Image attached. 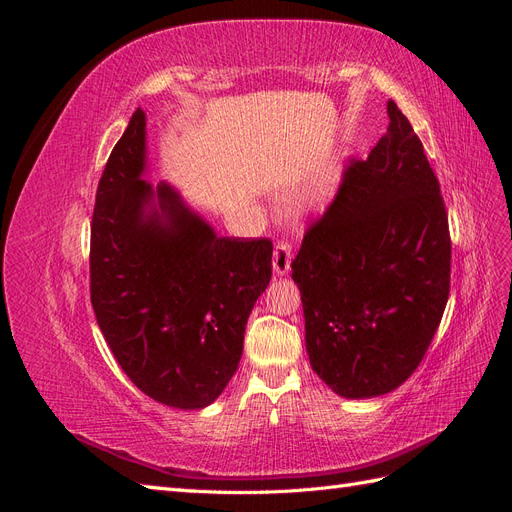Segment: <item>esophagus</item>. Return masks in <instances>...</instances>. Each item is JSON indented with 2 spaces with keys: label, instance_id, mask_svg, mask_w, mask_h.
I'll return each mask as SVG.
<instances>
[{
  "label": "esophagus",
  "instance_id": "esophagus-1",
  "mask_svg": "<svg viewBox=\"0 0 512 512\" xmlns=\"http://www.w3.org/2000/svg\"><path fill=\"white\" fill-rule=\"evenodd\" d=\"M292 262V247L286 241H277L273 247V273L286 275Z\"/></svg>",
  "mask_w": 512,
  "mask_h": 512
}]
</instances>
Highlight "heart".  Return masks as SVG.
<instances>
[{"label": "heart", "instance_id": "1", "mask_svg": "<svg viewBox=\"0 0 512 512\" xmlns=\"http://www.w3.org/2000/svg\"><path fill=\"white\" fill-rule=\"evenodd\" d=\"M335 185H337V173H335V170H327V173H322V177H318V181L314 183L312 194H309V200H312V203H316V205L324 203V200L331 198Z\"/></svg>", "mask_w": 512, "mask_h": 512}]
</instances>
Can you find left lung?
<instances>
[{
  "label": "left lung",
  "instance_id": "8db88e82",
  "mask_svg": "<svg viewBox=\"0 0 512 512\" xmlns=\"http://www.w3.org/2000/svg\"><path fill=\"white\" fill-rule=\"evenodd\" d=\"M389 130L352 160L292 260L309 363L348 399L391 393L436 335L451 290V232L421 138L389 100Z\"/></svg>",
  "mask_w": 512,
  "mask_h": 512
}]
</instances>
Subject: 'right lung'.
I'll list each match as a JSON object with an SVG mask.
<instances>
[{"mask_svg": "<svg viewBox=\"0 0 512 512\" xmlns=\"http://www.w3.org/2000/svg\"><path fill=\"white\" fill-rule=\"evenodd\" d=\"M145 173V113L111 151L91 218V305L126 376L164 406L200 410L241 361L271 280V239L218 237L168 183ZM159 207H155V198Z\"/></svg>", "mask_w": 512, "mask_h": 512, "instance_id": "obj_1", "label": "right lung"}]
</instances>
